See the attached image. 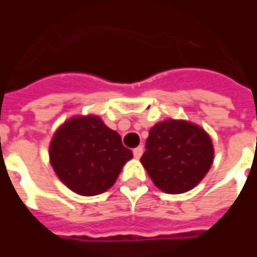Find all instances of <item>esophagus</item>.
Masks as SVG:
<instances>
[{
    "label": "esophagus",
    "mask_w": 257,
    "mask_h": 257,
    "mask_svg": "<svg viewBox=\"0 0 257 257\" xmlns=\"http://www.w3.org/2000/svg\"><path fill=\"white\" fill-rule=\"evenodd\" d=\"M142 154H143V147L142 146H139V147H136L134 150V156L135 158H140L142 157Z\"/></svg>",
    "instance_id": "34e87169"
}]
</instances>
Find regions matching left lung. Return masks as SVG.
<instances>
[{
  "label": "left lung",
  "mask_w": 257,
  "mask_h": 257,
  "mask_svg": "<svg viewBox=\"0 0 257 257\" xmlns=\"http://www.w3.org/2000/svg\"><path fill=\"white\" fill-rule=\"evenodd\" d=\"M140 161L157 187L168 194L189 191L213 162L212 140L187 121H162L150 129Z\"/></svg>",
  "instance_id": "1"
}]
</instances>
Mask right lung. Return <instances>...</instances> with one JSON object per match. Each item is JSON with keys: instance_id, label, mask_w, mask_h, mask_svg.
Segmentation results:
<instances>
[{"instance_id": "add662e5", "label": "right lung", "mask_w": 257, "mask_h": 257, "mask_svg": "<svg viewBox=\"0 0 257 257\" xmlns=\"http://www.w3.org/2000/svg\"><path fill=\"white\" fill-rule=\"evenodd\" d=\"M132 157L121 136L95 115L68 119L56 131L49 147L51 165L59 179L81 195L107 191Z\"/></svg>"}]
</instances>
